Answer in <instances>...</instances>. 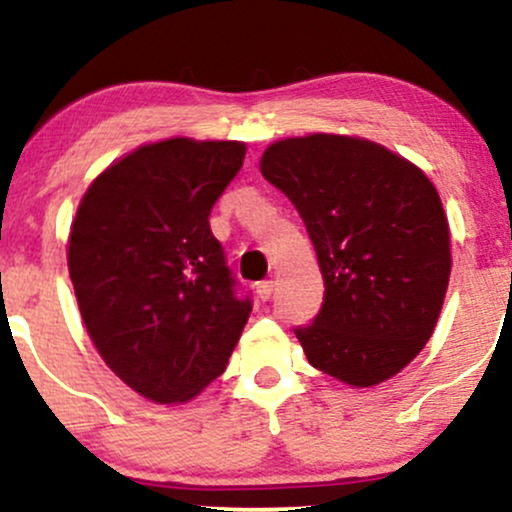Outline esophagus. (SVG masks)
<instances>
[{"label":"esophagus","mask_w":512,"mask_h":512,"mask_svg":"<svg viewBox=\"0 0 512 512\" xmlns=\"http://www.w3.org/2000/svg\"><path fill=\"white\" fill-rule=\"evenodd\" d=\"M273 290H275L273 280H263V282H258V285H256V294L263 299V302H268V299L273 297Z\"/></svg>","instance_id":"esophagus-1"}]
</instances>
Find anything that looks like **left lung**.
<instances>
[{
  "instance_id": "8db88e82",
  "label": "left lung",
  "mask_w": 512,
  "mask_h": 512,
  "mask_svg": "<svg viewBox=\"0 0 512 512\" xmlns=\"http://www.w3.org/2000/svg\"><path fill=\"white\" fill-rule=\"evenodd\" d=\"M261 172L302 215L323 304L294 326L306 359L350 386H376L422 352L450 278V234L426 174L378 143L314 134L273 143Z\"/></svg>"
}]
</instances>
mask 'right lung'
<instances>
[{"mask_svg": "<svg viewBox=\"0 0 512 512\" xmlns=\"http://www.w3.org/2000/svg\"><path fill=\"white\" fill-rule=\"evenodd\" d=\"M237 141L170 138L134 150L88 186L69 275L100 357L143 398L184 402L225 371L249 321L208 215L242 170Z\"/></svg>", "mask_w": 512, "mask_h": 512, "instance_id": "obj_1", "label": "right lung"}]
</instances>
